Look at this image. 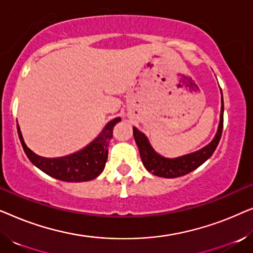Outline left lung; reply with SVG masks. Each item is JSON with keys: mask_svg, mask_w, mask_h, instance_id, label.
<instances>
[{"mask_svg": "<svg viewBox=\"0 0 253 253\" xmlns=\"http://www.w3.org/2000/svg\"><path fill=\"white\" fill-rule=\"evenodd\" d=\"M221 113H220V123L217 127V132L213 140L205 147L200 148L199 151L193 153L182 155V157L169 159L158 154L151 146L147 137L143 132H140L137 127H133V137L136 144L139 148L141 161L145 168L148 171L159 177L165 178H175L179 176H184L191 172L202 166L206 160H209L211 155L214 153L215 148L219 145L221 134L223 129V98L221 92Z\"/></svg>", "mask_w": 253, "mask_h": 253, "instance_id": "left-lung-1", "label": "left lung"}]
</instances>
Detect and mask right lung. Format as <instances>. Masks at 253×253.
Listing matches in <instances>:
<instances>
[{
	"label": "right lung",
	"instance_id": "1",
	"mask_svg": "<svg viewBox=\"0 0 253 253\" xmlns=\"http://www.w3.org/2000/svg\"><path fill=\"white\" fill-rule=\"evenodd\" d=\"M120 121V117H116L108 122L101 133L82 151L67 157L54 159L42 158L33 153L26 146L18 124H17V130L24 152L30 161L40 170L60 181L86 182L98 177L105 168L108 158V145L113 138V129Z\"/></svg>",
	"mask_w": 253,
	"mask_h": 253
}]
</instances>
